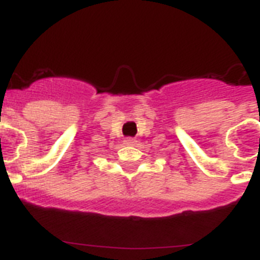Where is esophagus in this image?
Returning a JSON list of instances; mask_svg holds the SVG:
<instances>
[{
	"mask_svg": "<svg viewBox=\"0 0 260 260\" xmlns=\"http://www.w3.org/2000/svg\"><path fill=\"white\" fill-rule=\"evenodd\" d=\"M137 141L135 139H125L124 140V144H125V145H135V144H136Z\"/></svg>",
	"mask_w": 260,
	"mask_h": 260,
	"instance_id": "1",
	"label": "esophagus"
}]
</instances>
